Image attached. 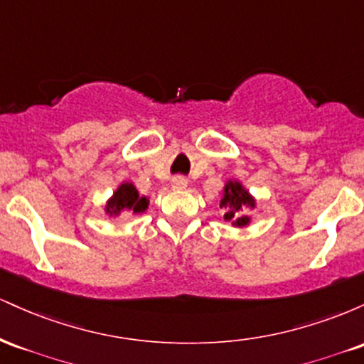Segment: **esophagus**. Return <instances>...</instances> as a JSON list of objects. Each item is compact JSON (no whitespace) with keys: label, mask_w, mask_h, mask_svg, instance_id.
Here are the masks:
<instances>
[{"label":"esophagus","mask_w":364,"mask_h":364,"mask_svg":"<svg viewBox=\"0 0 364 364\" xmlns=\"http://www.w3.org/2000/svg\"><path fill=\"white\" fill-rule=\"evenodd\" d=\"M171 186L173 188H178V190H183V188L188 186V181L185 176H174L171 179Z\"/></svg>","instance_id":"esophagus-1"}]
</instances>
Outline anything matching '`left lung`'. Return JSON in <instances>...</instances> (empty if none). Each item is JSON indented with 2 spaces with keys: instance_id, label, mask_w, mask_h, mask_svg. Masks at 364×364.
Segmentation results:
<instances>
[{
  "instance_id": "1",
  "label": "left lung",
  "mask_w": 364,
  "mask_h": 364,
  "mask_svg": "<svg viewBox=\"0 0 364 364\" xmlns=\"http://www.w3.org/2000/svg\"><path fill=\"white\" fill-rule=\"evenodd\" d=\"M220 207L224 208V219L231 220L232 224L241 228L250 223V217L245 215V208L255 207V200L248 195V191L237 181H228L224 188V196L220 200Z\"/></svg>"
}]
</instances>
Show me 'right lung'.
<instances>
[{
    "instance_id": "add662e5",
    "label": "right lung",
    "mask_w": 364,
    "mask_h": 364,
    "mask_svg": "<svg viewBox=\"0 0 364 364\" xmlns=\"http://www.w3.org/2000/svg\"><path fill=\"white\" fill-rule=\"evenodd\" d=\"M149 207V200L145 196H140L139 191L132 183H123L112 198L107 202L106 212L111 217L119 215L121 212H132V214H140Z\"/></svg>"
}]
</instances>
